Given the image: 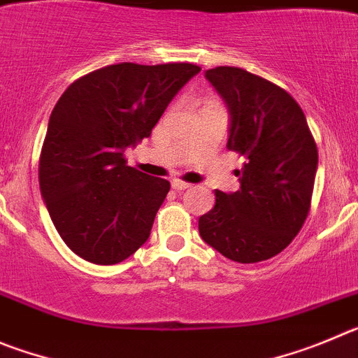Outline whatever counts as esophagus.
<instances>
[{"mask_svg": "<svg viewBox=\"0 0 358 358\" xmlns=\"http://www.w3.org/2000/svg\"><path fill=\"white\" fill-rule=\"evenodd\" d=\"M171 187L175 189V191H185V189H189V187H191V183H185V182H182V180H173Z\"/></svg>", "mask_w": 358, "mask_h": 358, "instance_id": "obj_1", "label": "esophagus"}]
</instances>
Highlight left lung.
<instances>
[{
  "label": "left lung",
  "mask_w": 358,
  "mask_h": 358,
  "mask_svg": "<svg viewBox=\"0 0 358 358\" xmlns=\"http://www.w3.org/2000/svg\"><path fill=\"white\" fill-rule=\"evenodd\" d=\"M230 112L227 148L246 159L235 192L215 191L198 221L201 239L227 259L253 264L278 255L301 230L317 171L303 110L282 87L241 67L205 71Z\"/></svg>",
  "instance_id": "left-lung-1"
}]
</instances>
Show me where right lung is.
I'll return each mask as SVG.
<instances>
[{
    "instance_id": "add662e5",
    "label": "right lung",
    "mask_w": 358,
    "mask_h": 358,
    "mask_svg": "<svg viewBox=\"0 0 358 358\" xmlns=\"http://www.w3.org/2000/svg\"><path fill=\"white\" fill-rule=\"evenodd\" d=\"M201 67L123 62L67 87L51 112L38 185L64 243L83 260L112 266L150 237L169 182L130 167L124 151L150 137Z\"/></svg>"
}]
</instances>
